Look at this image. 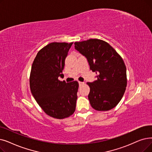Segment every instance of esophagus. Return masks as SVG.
<instances>
[{"label":"esophagus","mask_w":152,"mask_h":152,"mask_svg":"<svg viewBox=\"0 0 152 152\" xmlns=\"http://www.w3.org/2000/svg\"><path fill=\"white\" fill-rule=\"evenodd\" d=\"M79 83V84H80V86H81V85H83V84H84V82H81V81H79L78 82Z\"/></svg>","instance_id":"34e87169"}]
</instances>
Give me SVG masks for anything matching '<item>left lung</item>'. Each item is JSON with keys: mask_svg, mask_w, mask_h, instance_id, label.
Returning <instances> with one entry per match:
<instances>
[{"mask_svg": "<svg viewBox=\"0 0 152 152\" xmlns=\"http://www.w3.org/2000/svg\"><path fill=\"white\" fill-rule=\"evenodd\" d=\"M75 49L86 58L97 80L87 83L92 107L106 111L121 100L127 86L126 66L122 57L107 42L99 39L75 43Z\"/></svg>", "mask_w": 152, "mask_h": 152, "instance_id": "left-lung-1", "label": "left lung"}]
</instances>
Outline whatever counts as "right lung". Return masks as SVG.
<instances>
[{"instance_id":"1","label":"right lung","mask_w":152,"mask_h":152,"mask_svg":"<svg viewBox=\"0 0 152 152\" xmlns=\"http://www.w3.org/2000/svg\"><path fill=\"white\" fill-rule=\"evenodd\" d=\"M73 43L53 42L39 50L31 66V92L50 117L62 119L75 113L79 84L60 81L65 59Z\"/></svg>"}]
</instances>
